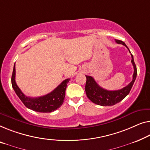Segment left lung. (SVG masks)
<instances>
[{"mask_svg":"<svg viewBox=\"0 0 150 150\" xmlns=\"http://www.w3.org/2000/svg\"><path fill=\"white\" fill-rule=\"evenodd\" d=\"M116 43L121 44L125 46L129 49L127 45L124 42L119 40H116ZM130 53L131 51H129ZM131 55V63L133 66L134 73L133 75V80L130 83L126 86L125 87L121 88L120 90L116 91H108L101 88L99 86V84L95 82L93 77L90 76H86V82L85 85V91L86 96L90 100L97 105L101 106H110L114 105L115 104L119 103V102L122 100L124 98L129 95L131 91L132 86H133L134 80L137 77V67L134 62L133 55Z\"/></svg>","mask_w":150,"mask_h":150,"instance_id":"obj_1","label":"left lung"}]
</instances>
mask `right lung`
Listing matches in <instances>:
<instances>
[{
  "label": "right lung",
  "instance_id": "1",
  "mask_svg": "<svg viewBox=\"0 0 150 150\" xmlns=\"http://www.w3.org/2000/svg\"><path fill=\"white\" fill-rule=\"evenodd\" d=\"M69 81L70 79L64 80L52 92L44 96L33 98L25 96L17 85L16 82V64L14 65L11 77L13 88L25 107L33 111L43 113L53 112L62 106L64 101L67 84Z\"/></svg>",
  "mask_w": 150,
  "mask_h": 150
}]
</instances>
